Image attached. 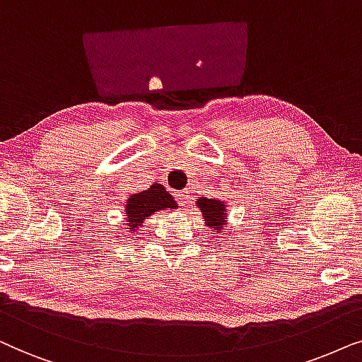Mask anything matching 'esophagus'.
I'll return each instance as SVG.
<instances>
[{"label": "esophagus", "instance_id": "1", "mask_svg": "<svg viewBox=\"0 0 362 362\" xmlns=\"http://www.w3.org/2000/svg\"><path fill=\"white\" fill-rule=\"evenodd\" d=\"M175 199L178 200V204L180 205H187V202H189V190H180V192H175Z\"/></svg>", "mask_w": 362, "mask_h": 362}]
</instances>
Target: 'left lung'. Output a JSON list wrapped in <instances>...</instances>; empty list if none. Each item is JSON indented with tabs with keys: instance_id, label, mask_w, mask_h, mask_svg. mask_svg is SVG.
Masks as SVG:
<instances>
[{
	"instance_id": "left-lung-1",
	"label": "left lung",
	"mask_w": 362,
	"mask_h": 362,
	"mask_svg": "<svg viewBox=\"0 0 362 362\" xmlns=\"http://www.w3.org/2000/svg\"><path fill=\"white\" fill-rule=\"evenodd\" d=\"M197 206H199L202 215H204L205 223L211 226V228H215L216 231H221L223 225L226 223L225 202L215 200V199H205L204 197V199L197 200Z\"/></svg>"
}]
</instances>
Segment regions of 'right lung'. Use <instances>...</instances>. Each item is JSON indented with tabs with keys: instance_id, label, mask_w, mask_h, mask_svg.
Instances as JSON below:
<instances>
[{
	"instance_id": "add662e5",
	"label": "right lung",
	"mask_w": 362,
	"mask_h": 362,
	"mask_svg": "<svg viewBox=\"0 0 362 362\" xmlns=\"http://www.w3.org/2000/svg\"><path fill=\"white\" fill-rule=\"evenodd\" d=\"M163 209H178L173 197L160 184L151 185V189L134 194L125 204V218L129 221L131 231L142 226L147 216Z\"/></svg>"
}]
</instances>
